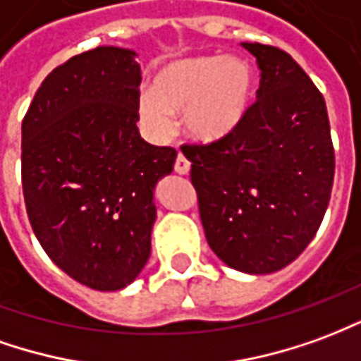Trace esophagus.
<instances>
[{
	"label": "esophagus",
	"instance_id": "1",
	"mask_svg": "<svg viewBox=\"0 0 361 361\" xmlns=\"http://www.w3.org/2000/svg\"><path fill=\"white\" fill-rule=\"evenodd\" d=\"M175 171L178 175H188L190 173V161L186 159L183 153H178V157H176Z\"/></svg>",
	"mask_w": 361,
	"mask_h": 361
}]
</instances>
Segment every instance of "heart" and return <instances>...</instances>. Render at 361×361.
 Returning <instances> with one entry per match:
<instances>
[{
  "label": "heart",
  "mask_w": 361,
  "mask_h": 361,
  "mask_svg": "<svg viewBox=\"0 0 361 361\" xmlns=\"http://www.w3.org/2000/svg\"><path fill=\"white\" fill-rule=\"evenodd\" d=\"M255 71L239 56H190L163 66L149 91L135 101L145 134L165 140L173 132L171 114H180L194 142L216 144L231 135L249 114Z\"/></svg>",
  "instance_id": "heart-1"
}]
</instances>
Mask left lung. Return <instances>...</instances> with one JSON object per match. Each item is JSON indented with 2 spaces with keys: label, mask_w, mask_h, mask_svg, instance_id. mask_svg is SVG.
<instances>
[{
  "label": "left lung",
  "mask_w": 361,
  "mask_h": 361,
  "mask_svg": "<svg viewBox=\"0 0 361 361\" xmlns=\"http://www.w3.org/2000/svg\"><path fill=\"white\" fill-rule=\"evenodd\" d=\"M257 58L260 87L233 134L183 145L209 249L247 274L282 270L323 221L334 149L321 91L290 54L243 42Z\"/></svg>",
  "instance_id": "left-lung-1"
}]
</instances>
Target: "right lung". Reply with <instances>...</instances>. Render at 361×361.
Here are the masks:
<instances>
[{
	"label": "right lung",
	"mask_w": 361,
	"mask_h": 361,
	"mask_svg": "<svg viewBox=\"0 0 361 361\" xmlns=\"http://www.w3.org/2000/svg\"><path fill=\"white\" fill-rule=\"evenodd\" d=\"M137 54L97 46L48 73L21 126L23 194L54 264L75 282L116 291L152 252L155 186L176 152L135 126Z\"/></svg>",
	"instance_id": "1"
}]
</instances>
